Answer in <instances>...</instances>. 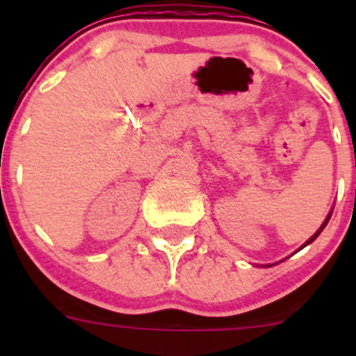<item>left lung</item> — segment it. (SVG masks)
<instances>
[{
  "mask_svg": "<svg viewBox=\"0 0 356 356\" xmlns=\"http://www.w3.org/2000/svg\"><path fill=\"white\" fill-rule=\"evenodd\" d=\"M331 215H332V211H331V213H329V215H327V218H325V220H324V224H322V225H321V229H318V231H317V232H315V234H314V236H312V238H310V239H308V241H307V243H305V245H303V246H301V248H305V246H307V245H310V243H312V241H315V239H317V236H318V234H321V232H322V231H324V227H325V225H327V222H329V218H331ZM301 248H300V250H301Z\"/></svg>",
  "mask_w": 356,
  "mask_h": 356,
  "instance_id": "8db88e82",
  "label": "left lung"
}]
</instances>
